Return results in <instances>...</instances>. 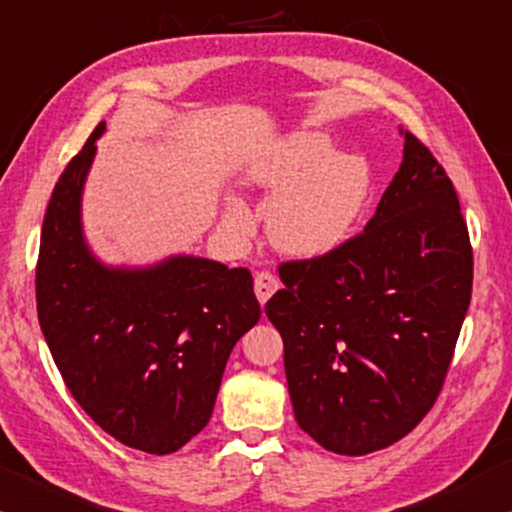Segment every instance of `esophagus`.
I'll return each instance as SVG.
<instances>
[{
  "label": "esophagus",
  "mask_w": 512,
  "mask_h": 512,
  "mask_svg": "<svg viewBox=\"0 0 512 512\" xmlns=\"http://www.w3.org/2000/svg\"><path fill=\"white\" fill-rule=\"evenodd\" d=\"M278 288H281V283H278V278L271 274V271H260V274H255V295L260 299V304H267L269 297L274 295Z\"/></svg>",
  "instance_id": "34e87169"
}]
</instances>
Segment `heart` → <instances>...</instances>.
<instances>
[{
  "instance_id": "obj_1",
  "label": "heart",
  "mask_w": 512,
  "mask_h": 512,
  "mask_svg": "<svg viewBox=\"0 0 512 512\" xmlns=\"http://www.w3.org/2000/svg\"><path fill=\"white\" fill-rule=\"evenodd\" d=\"M318 133H299L283 142L257 170V182L274 196L267 210L271 243L292 257H320L349 238L363 208L370 170L353 154H332ZM227 224L238 234L250 229L241 206L227 208Z\"/></svg>"
}]
</instances>
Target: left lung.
<instances>
[{"mask_svg":"<svg viewBox=\"0 0 512 512\" xmlns=\"http://www.w3.org/2000/svg\"><path fill=\"white\" fill-rule=\"evenodd\" d=\"M403 163L360 234L278 264L264 306L283 337L297 424L363 456L405 438L445 384L473 290V248L452 180L400 126Z\"/></svg>","mask_w":512,"mask_h":512,"instance_id":"8db88e82","label":"left lung"}]
</instances>
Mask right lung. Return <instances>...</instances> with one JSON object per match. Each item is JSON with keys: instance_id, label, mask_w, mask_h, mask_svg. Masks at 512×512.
<instances>
[{"instance_id": "1", "label": "right lung", "mask_w": 512, "mask_h": 512, "mask_svg": "<svg viewBox=\"0 0 512 512\" xmlns=\"http://www.w3.org/2000/svg\"><path fill=\"white\" fill-rule=\"evenodd\" d=\"M95 126L46 208L37 316L65 386L102 431L147 454H170L213 414L229 353L262 316L248 269L170 257L107 269L81 234V189Z\"/></svg>"}]
</instances>
